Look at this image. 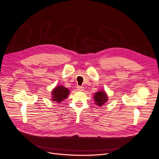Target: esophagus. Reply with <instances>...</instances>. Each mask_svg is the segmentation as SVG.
I'll list each match as a JSON object with an SVG mask.
<instances>
[{"instance_id":"obj_1","label":"esophagus","mask_w":159,"mask_h":159,"mask_svg":"<svg viewBox=\"0 0 159 159\" xmlns=\"http://www.w3.org/2000/svg\"><path fill=\"white\" fill-rule=\"evenodd\" d=\"M76 90H79V91H83L84 90V88L83 86H76Z\"/></svg>"}]
</instances>
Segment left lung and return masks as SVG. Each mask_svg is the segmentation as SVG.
Returning <instances> with one entry per match:
<instances>
[{
	"mask_svg": "<svg viewBox=\"0 0 159 159\" xmlns=\"http://www.w3.org/2000/svg\"><path fill=\"white\" fill-rule=\"evenodd\" d=\"M93 99L96 102V104H97L99 106H102V105H104L105 102H107L108 100L107 99V95L105 91L100 90L98 92L95 93V95L93 96Z\"/></svg>",
	"mask_w": 159,
	"mask_h": 159,
	"instance_id": "left-lung-1",
	"label": "left lung"
}]
</instances>
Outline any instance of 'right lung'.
Returning a JSON list of instances; mask_svg holds the SVG:
<instances>
[{"label": "right lung", "mask_w": 159, "mask_h": 159, "mask_svg": "<svg viewBox=\"0 0 159 159\" xmlns=\"http://www.w3.org/2000/svg\"><path fill=\"white\" fill-rule=\"evenodd\" d=\"M69 90L67 88L61 85L56 86L52 92V100L57 103H60L63 99L67 98Z\"/></svg>", "instance_id": "add662e5"}]
</instances>
